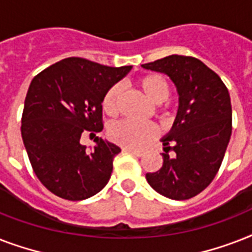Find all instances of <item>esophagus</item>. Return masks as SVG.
I'll return each instance as SVG.
<instances>
[{
    "mask_svg": "<svg viewBox=\"0 0 252 252\" xmlns=\"http://www.w3.org/2000/svg\"><path fill=\"white\" fill-rule=\"evenodd\" d=\"M123 152L124 153H132L134 154V156H144L145 154L146 150L145 149H137V148H123Z\"/></svg>",
    "mask_w": 252,
    "mask_h": 252,
    "instance_id": "34e87169",
    "label": "esophagus"
}]
</instances>
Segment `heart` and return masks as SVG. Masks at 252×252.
Instances as JSON below:
<instances>
[{
  "instance_id": "b5f03b06",
  "label": "heart",
  "mask_w": 252,
  "mask_h": 252,
  "mask_svg": "<svg viewBox=\"0 0 252 252\" xmlns=\"http://www.w3.org/2000/svg\"><path fill=\"white\" fill-rule=\"evenodd\" d=\"M134 85L152 103H162L170 95V85L167 80L159 74H144L134 81ZM122 89L112 85L102 98L103 112L114 118L118 115L119 99ZM158 134V128L152 123H133L124 120L108 128V137L112 142L124 148H140L145 145Z\"/></svg>"
}]
</instances>
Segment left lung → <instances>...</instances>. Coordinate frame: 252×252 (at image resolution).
Wrapping results in <instances>:
<instances>
[{
    "label": "left lung",
    "mask_w": 252,
    "mask_h": 252,
    "mask_svg": "<svg viewBox=\"0 0 252 252\" xmlns=\"http://www.w3.org/2000/svg\"><path fill=\"white\" fill-rule=\"evenodd\" d=\"M142 66L167 74L179 94L174 126L162 138L163 163L146 180L168 199H191L212 183L222 163L231 136L230 95L219 74L195 57L171 55Z\"/></svg>",
    "instance_id": "8db88e82"
}]
</instances>
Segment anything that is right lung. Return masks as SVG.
Returning a JSON list of instances; mask_svg holds the SVG:
<instances>
[{
    "label": "right lung",
    "mask_w": 252,
    "mask_h": 252,
    "mask_svg": "<svg viewBox=\"0 0 252 252\" xmlns=\"http://www.w3.org/2000/svg\"><path fill=\"white\" fill-rule=\"evenodd\" d=\"M130 68L68 57L31 81L22 138L37 179L61 199L85 200L108 183L120 148L95 137L96 145L87 150L80 140L84 133L95 136L103 129V95Z\"/></svg>",
    "instance_id": "right-lung-1"
}]
</instances>
